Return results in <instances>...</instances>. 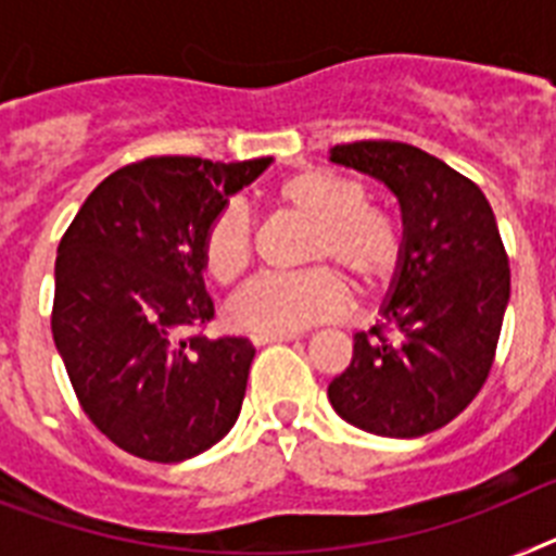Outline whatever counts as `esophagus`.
I'll return each instance as SVG.
<instances>
[{
	"instance_id": "esophagus-1",
	"label": "esophagus",
	"mask_w": 556,
	"mask_h": 556,
	"mask_svg": "<svg viewBox=\"0 0 556 556\" xmlns=\"http://www.w3.org/2000/svg\"><path fill=\"white\" fill-rule=\"evenodd\" d=\"M295 332H255L252 334V343L255 346H267V343H281V341H295Z\"/></svg>"
}]
</instances>
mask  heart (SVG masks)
<instances>
[{"label": "heart", "instance_id": "obj_1", "mask_svg": "<svg viewBox=\"0 0 556 556\" xmlns=\"http://www.w3.org/2000/svg\"><path fill=\"white\" fill-rule=\"evenodd\" d=\"M275 206L312 224L306 264H329L357 289L371 292L394 275L403 229L389 210L366 201L357 181L327 169L292 173L269 192ZM252 258V224L244 206L227 204L201 236V264L215 283H236ZM328 267L289 275H258L229 304V320L247 332H295L334 318L350 306V289Z\"/></svg>", "mask_w": 556, "mask_h": 556}]
</instances>
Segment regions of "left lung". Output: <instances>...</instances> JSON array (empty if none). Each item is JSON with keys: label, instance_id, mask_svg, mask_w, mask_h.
I'll return each instance as SVG.
<instances>
[{"label": "left lung", "instance_id": "1", "mask_svg": "<svg viewBox=\"0 0 556 556\" xmlns=\"http://www.w3.org/2000/svg\"><path fill=\"white\" fill-rule=\"evenodd\" d=\"M329 162L383 181L403 218L380 320L355 334L329 403L369 434L424 438L452 424L492 369L511 295L492 204L446 162L401 141L338 144Z\"/></svg>", "mask_w": 556, "mask_h": 556}]
</instances>
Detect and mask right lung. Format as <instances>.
Segmentation results:
<instances>
[{
  "label": "right lung",
  "mask_w": 556,
  "mask_h": 556,
  "mask_svg": "<svg viewBox=\"0 0 556 556\" xmlns=\"http://www.w3.org/2000/svg\"><path fill=\"white\" fill-rule=\"evenodd\" d=\"M273 159L159 155L96 187L56 250L53 341L81 409L118 448L181 463L236 426L255 346L213 318L201 236Z\"/></svg>",
  "instance_id": "1"
}]
</instances>
